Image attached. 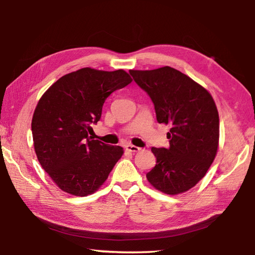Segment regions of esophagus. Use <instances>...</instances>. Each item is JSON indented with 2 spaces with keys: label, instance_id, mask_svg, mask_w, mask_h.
Listing matches in <instances>:
<instances>
[{
  "label": "esophagus",
  "instance_id": "obj_1",
  "mask_svg": "<svg viewBox=\"0 0 255 255\" xmlns=\"http://www.w3.org/2000/svg\"><path fill=\"white\" fill-rule=\"evenodd\" d=\"M125 149L129 151V152H138V151H140V148L133 144H126L125 145Z\"/></svg>",
  "mask_w": 255,
  "mask_h": 255
}]
</instances>
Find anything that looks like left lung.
I'll return each instance as SVG.
<instances>
[{"label": "left lung", "mask_w": 255, "mask_h": 255, "mask_svg": "<svg viewBox=\"0 0 255 255\" xmlns=\"http://www.w3.org/2000/svg\"><path fill=\"white\" fill-rule=\"evenodd\" d=\"M154 104L156 121L171 127L170 147L152 148L156 164L149 183L167 195L194 187L207 173L219 145V115L213 96L171 67L129 71Z\"/></svg>", "instance_id": "8db88e82"}]
</instances>
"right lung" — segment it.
<instances>
[{
	"label": "right lung",
	"instance_id": "add662e5",
	"mask_svg": "<svg viewBox=\"0 0 255 255\" xmlns=\"http://www.w3.org/2000/svg\"><path fill=\"white\" fill-rule=\"evenodd\" d=\"M131 81L124 70L82 68L63 75L40 97L31 121L35 152L63 192L93 194L122 158V147L91 139L89 131L100 121L107 97Z\"/></svg>",
	"mask_w": 255,
	"mask_h": 255
}]
</instances>
